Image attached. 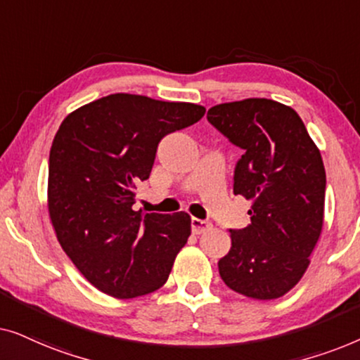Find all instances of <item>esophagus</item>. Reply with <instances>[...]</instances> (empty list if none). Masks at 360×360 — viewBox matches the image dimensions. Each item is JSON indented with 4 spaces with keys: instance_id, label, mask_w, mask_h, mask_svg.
Listing matches in <instances>:
<instances>
[{
    "instance_id": "esophagus-1",
    "label": "esophagus",
    "mask_w": 360,
    "mask_h": 360,
    "mask_svg": "<svg viewBox=\"0 0 360 360\" xmlns=\"http://www.w3.org/2000/svg\"><path fill=\"white\" fill-rule=\"evenodd\" d=\"M211 224L210 221H205V219H198V218H193L191 219V231H193V234H201V233H206V231L211 229Z\"/></svg>"
}]
</instances>
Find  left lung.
Here are the masks:
<instances>
[{
    "label": "left lung",
    "instance_id": "left-lung-1",
    "mask_svg": "<svg viewBox=\"0 0 360 360\" xmlns=\"http://www.w3.org/2000/svg\"><path fill=\"white\" fill-rule=\"evenodd\" d=\"M208 121L244 150L234 195L250 200V224L231 229L218 262L231 290L252 300L287 295L307 272L324 223L321 152L293 108L267 98L221 103Z\"/></svg>",
    "mask_w": 360,
    "mask_h": 360
}]
</instances>
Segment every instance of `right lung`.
<instances>
[{
  "label": "right lung",
  "instance_id": "add662e5",
  "mask_svg": "<svg viewBox=\"0 0 360 360\" xmlns=\"http://www.w3.org/2000/svg\"><path fill=\"white\" fill-rule=\"evenodd\" d=\"M205 106L115 93L62 121L49 155L47 208L58 244L100 292L127 300L159 290L191 234L180 211H134L157 146L195 124Z\"/></svg>",
  "mask_w": 360,
  "mask_h": 360
}]
</instances>
